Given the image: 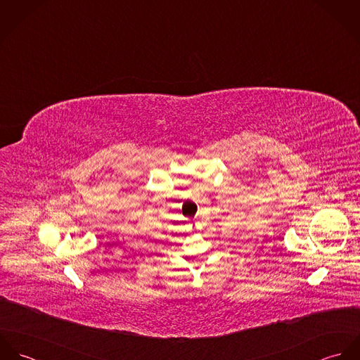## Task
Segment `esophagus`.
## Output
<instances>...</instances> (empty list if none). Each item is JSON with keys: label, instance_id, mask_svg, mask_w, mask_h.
Segmentation results:
<instances>
[{"label": "esophagus", "instance_id": "esophagus-1", "mask_svg": "<svg viewBox=\"0 0 360 360\" xmlns=\"http://www.w3.org/2000/svg\"><path fill=\"white\" fill-rule=\"evenodd\" d=\"M193 224H194V227H195V229H200V223H198V221H194Z\"/></svg>", "mask_w": 360, "mask_h": 360}]
</instances>
